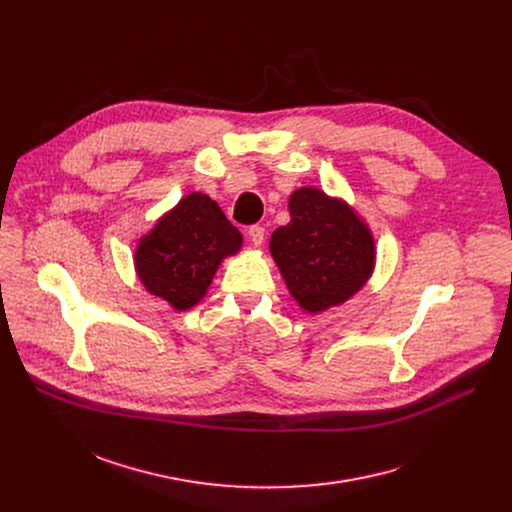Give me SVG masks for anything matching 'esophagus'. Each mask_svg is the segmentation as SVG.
Returning <instances> with one entry per match:
<instances>
[{"instance_id":"obj_1","label":"esophagus","mask_w":512,"mask_h":512,"mask_svg":"<svg viewBox=\"0 0 512 512\" xmlns=\"http://www.w3.org/2000/svg\"><path fill=\"white\" fill-rule=\"evenodd\" d=\"M249 239H251V243H253L255 247H261L263 241H265V229L259 227V225H253V227L249 229Z\"/></svg>"}]
</instances>
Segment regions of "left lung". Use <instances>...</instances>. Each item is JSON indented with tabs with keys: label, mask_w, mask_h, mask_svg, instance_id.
I'll return each mask as SVG.
<instances>
[{
	"label": "left lung",
	"mask_w": 512,
	"mask_h": 512,
	"mask_svg": "<svg viewBox=\"0 0 512 512\" xmlns=\"http://www.w3.org/2000/svg\"><path fill=\"white\" fill-rule=\"evenodd\" d=\"M291 221L273 231L269 251L302 310L326 312L350 300L375 269V239L340 198L304 186L289 196Z\"/></svg>",
	"instance_id": "1"
}]
</instances>
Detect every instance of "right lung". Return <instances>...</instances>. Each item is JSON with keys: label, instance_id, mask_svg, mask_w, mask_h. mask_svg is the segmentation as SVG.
Here are the masks:
<instances>
[{"label": "right lung", "instance_id": "right-lung-1", "mask_svg": "<svg viewBox=\"0 0 512 512\" xmlns=\"http://www.w3.org/2000/svg\"><path fill=\"white\" fill-rule=\"evenodd\" d=\"M243 245L237 227L210 196H184L135 249V271L152 296L184 312L196 306L225 257Z\"/></svg>", "mask_w": 512, "mask_h": 512}]
</instances>
